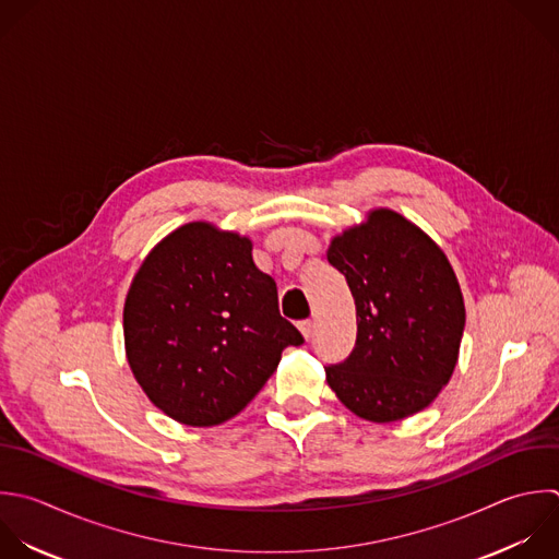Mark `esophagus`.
Returning a JSON list of instances; mask_svg holds the SVG:
<instances>
[{"instance_id": "obj_1", "label": "esophagus", "mask_w": 559, "mask_h": 559, "mask_svg": "<svg viewBox=\"0 0 559 559\" xmlns=\"http://www.w3.org/2000/svg\"><path fill=\"white\" fill-rule=\"evenodd\" d=\"M299 330H301L304 338H310V336H312V332H314V323H312L310 319H306V321H299Z\"/></svg>"}]
</instances>
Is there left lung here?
<instances>
[{"mask_svg":"<svg viewBox=\"0 0 559 559\" xmlns=\"http://www.w3.org/2000/svg\"><path fill=\"white\" fill-rule=\"evenodd\" d=\"M328 262L356 304V345L325 367L328 384L358 417L386 424L426 408L448 384L465 328L456 275L411 221L373 210L336 236Z\"/></svg>","mask_w":559,"mask_h":559,"instance_id":"1","label":"left lung"}]
</instances>
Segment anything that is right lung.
<instances>
[{"mask_svg": "<svg viewBox=\"0 0 559 559\" xmlns=\"http://www.w3.org/2000/svg\"><path fill=\"white\" fill-rule=\"evenodd\" d=\"M251 249L234 231L188 223L148 253L129 288V365L151 402L181 424L216 426L238 415L282 352L304 343Z\"/></svg>", "mask_w": 559, "mask_h": 559, "instance_id": "add662e5", "label": "right lung"}]
</instances>
